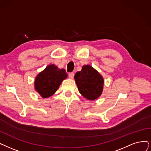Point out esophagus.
Wrapping results in <instances>:
<instances>
[{"mask_svg":"<svg viewBox=\"0 0 151 151\" xmlns=\"http://www.w3.org/2000/svg\"><path fill=\"white\" fill-rule=\"evenodd\" d=\"M74 77V74L73 73V72H70V73L69 74V77L70 78V79H72Z\"/></svg>","mask_w":151,"mask_h":151,"instance_id":"34e87169","label":"esophagus"}]
</instances>
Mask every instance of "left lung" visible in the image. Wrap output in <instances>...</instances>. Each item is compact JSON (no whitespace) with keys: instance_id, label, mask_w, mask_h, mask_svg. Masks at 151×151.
<instances>
[{"instance_id":"left-lung-1","label":"left lung","mask_w":151,"mask_h":151,"mask_svg":"<svg viewBox=\"0 0 151 151\" xmlns=\"http://www.w3.org/2000/svg\"><path fill=\"white\" fill-rule=\"evenodd\" d=\"M74 79L80 93L88 100L99 99L103 92L104 77L92 65H83L82 70L76 72Z\"/></svg>"}]
</instances>
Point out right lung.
<instances>
[{
  "mask_svg": "<svg viewBox=\"0 0 151 151\" xmlns=\"http://www.w3.org/2000/svg\"><path fill=\"white\" fill-rule=\"evenodd\" d=\"M68 77L65 69H59L55 64L48 65L36 77L34 87L42 98L53 95L62 82Z\"/></svg>",
  "mask_w": 151,
  "mask_h": 151,
  "instance_id": "add662e5",
  "label": "right lung"
}]
</instances>
